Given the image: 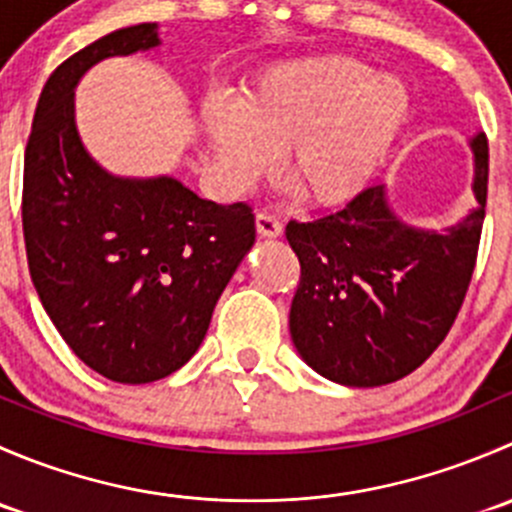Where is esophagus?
I'll return each instance as SVG.
<instances>
[{
  "instance_id": "esophagus-1",
  "label": "esophagus",
  "mask_w": 512,
  "mask_h": 512,
  "mask_svg": "<svg viewBox=\"0 0 512 512\" xmlns=\"http://www.w3.org/2000/svg\"><path fill=\"white\" fill-rule=\"evenodd\" d=\"M255 225H257V232H260V237H270L272 240V237L282 235V223L270 213H257Z\"/></svg>"
}]
</instances>
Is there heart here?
Returning <instances> with one entry per match:
<instances>
[{"label": "heart", "mask_w": 512, "mask_h": 512, "mask_svg": "<svg viewBox=\"0 0 512 512\" xmlns=\"http://www.w3.org/2000/svg\"><path fill=\"white\" fill-rule=\"evenodd\" d=\"M411 89L352 56L287 61L240 98L213 96L200 123L225 185L242 190L272 168L314 205H337L371 183L411 116Z\"/></svg>", "instance_id": "heart-1"}]
</instances>
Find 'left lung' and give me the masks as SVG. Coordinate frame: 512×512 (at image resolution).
Listing matches in <instances>:
<instances>
[{
    "mask_svg": "<svg viewBox=\"0 0 512 512\" xmlns=\"http://www.w3.org/2000/svg\"><path fill=\"white\" fill-rule=\"evenodd\" d=\"M468 215L433 230L404 223L386 185L332 215L287 225L302 277L289 309L294 349L324 379L384 386L404 379L446 339L471 282L488 193V141L468 138Z\"/></svg>",
    "mask_w": 512,
    "mask_h": 512,
    "instance_id": "obj_1",
    "label": "left lung"
}]
</instances>
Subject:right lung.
Here are the masks:
<instances>
[{"label":"right lung","instance_id":"obj_1","mask_svg":"<svg viewBox=\"0 0 512 512\" xmlns=\"http://www.w3.org/2000/svg\"><path fill=\"white\" fill-rule=\"evenodd\" d=\"M160 44L158 24L146 22L69 56L41 91L24 156L36 294L71 352L118 384H148L188 364L255 245L245 203L205 200L173 175H116L81 141L74 94L86 71Z\"/></svg>","mask_w":512,"mask_h":512}]
</instances>
